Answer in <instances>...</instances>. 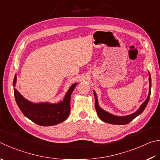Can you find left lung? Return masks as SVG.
<instances>
[{"mask_svg": "<svg viewBox=\"0 0 160 160\" xmlns=\"http://www.w3.org/2000/svg\"><path fill=\"white\" fill-rule=\"evenodd\" d=\"M149 92H148V96L146 99V100L143 102V103L141 105L139 108L134 112V113L130 114V115L125 116H114L113 114L109 113L105 111L104 110L102 109L100 107H99L98 104V98L97 95L95 91H93L95 95V107L96 111H97V113L99 116V118H100L102 121L105 122L110 123V124L113 125H126L128 124L129 122H130L132 120H133L135 118L139 116L140 114L143 112L145 109L148 103L149 99H150V92H151V77H150V74L149 73Z\"/></svg>", "mask_w": 160, "mask_h": 160, "instance_id": "left-lung-1", "label": "left lung"}]
</instances>
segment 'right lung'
Instances as JSON below:
<instances>
[{"label": "right lung", "instance_id": "1", "mask_svg": "<svg viewBox=\"0 0 160 160\" xmlns=\"http://www.w3.org/2000/svg\"><path fill=\"white\" fill-rule=\"evenodd\" d=\"M16 81L17 75H15L14 86L16 85ZM77 84V83H74L69 88L63 100L57 104L49 102L32 103L24 98L16 88H14L15 100L23 115L33 122L41 126L55 125L64 121L70 115V98Z\"/></svg>", "mask_w": 160, "mask_h": 160}]
</instances>
